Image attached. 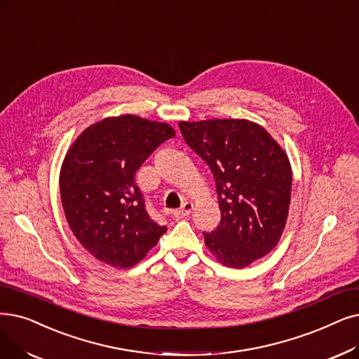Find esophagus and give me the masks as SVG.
Returning <instances> with one entry per match:
<instances>
[{
    "label": "esophagus",
    "mask_w": 359,
    "mask_h": 359,
    "mask_svg": "<svg viewBox=\"0 0 359 359\" xmlns=\"http://www.w3.org/2000/svg\"><path fill=\"white\" fill-rule=\"evenodd\" d=\"M192 210H194V204H192V202L186 201V202H183L182 208L175 210L173 212H171V215H173V217L176 218V220H180V218H184L186 215H189V214L192 212Z\"/></svg>",
    "instance_id": "obj_1"
}]
</instances>
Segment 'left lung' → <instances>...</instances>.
<instances>
[{"label":"left lung","mask_w":359,"mask_h":359,"mask_svg":"<svg viewBox=\"0 0 359 359\" xmlns=\"http://www.w3.org/2000/svg\"><path fill=\"white\" fill-rule=\"evenodd\" d=\"M183 139L212 171L222 220L204 233L218 262L243 269L266 257L286 226L292 170L286 152L245 118L180 121Z\"/></svg>","instance_id":"1"}]
</instances>
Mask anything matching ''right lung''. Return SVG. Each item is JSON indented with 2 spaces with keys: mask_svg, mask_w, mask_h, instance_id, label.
Here are the masks:
<instances>
[{
  "mask_svg": "<svg viewBox=\"0 0 359 359\" xmlns=\"http://www.w3.org/2000/svg\"><path fill=\"white\" fill-rule=\"evenodd\" d=\"M175 135L167 123L123 114L76 137L61 165L60 195L69 227L92 257L133 267L167 231L148 215L135 173Z\"/></svg>",
  "mask_w": 359,
  "mask_h": 359,
  "instance_id": "right-lung-1",
  "label": "right lung"
}]
</instances>
